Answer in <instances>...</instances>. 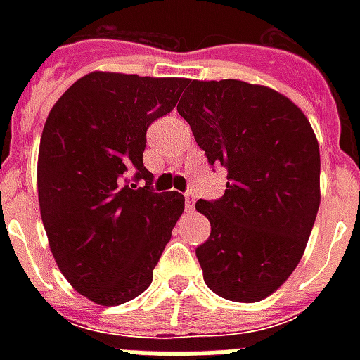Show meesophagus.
I'll list each match as a JSON object with an SVG mask.
<instances>
[{
	"label": "esophagus",
	"instance_id": "obj_1",
	"mask_svg": "<svg viewBox=\"0 0 360 360\" xmlns=\"http://www.w3.org/2000/svg\"><path fill=\"white\" fill-rule=\"evenodd\" d=\"M185 204H187V210H193V208H195V195H193L191 191L185 195Z\"/></svg>",
	"mask_w": 360,
	"mask_h": 360
}]
</instances>
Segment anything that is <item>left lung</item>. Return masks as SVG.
<instances>
[{"label": "left lung", "mask_w": 360, "mask_h": 360, "mask_svg": "<svg viewBox=\"0 0 360 360\" xmlns=\"http://www.w3.org/2000/svg\"><path fill=\"white\" fill-rule=\"evenodd\" d=\"M177 103L210 165L227 169L218 200H198L210 219L196 247L204 281L227 301L257 302L299 264L320 206V148L289 98L260 84L187 81Z\"/></svg>", "instance_id": "8db88e82"}]
</instances>
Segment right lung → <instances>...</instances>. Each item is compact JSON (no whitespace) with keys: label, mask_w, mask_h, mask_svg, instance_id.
Returning a JSON list of instances; mask_svg holds the SVG:
<instances>
[{"label":"right lung","mask_w":360,"mask_h":360,"mask_svg":"<svg viewBox=\"0 0 360 360\" xmlns=\"http://www.w3.org/2000/svg\"><path fill=\"white\" fill-rule=\"evenodd\" d=\"M185 84L94 71L46 119L38 152L44 227L61 274L96 304H123L148 289L185 210L179 193H154L142 162L148 127L175 108Z\"/></svg>","instance_id":"add662e5"}]
</instances>
